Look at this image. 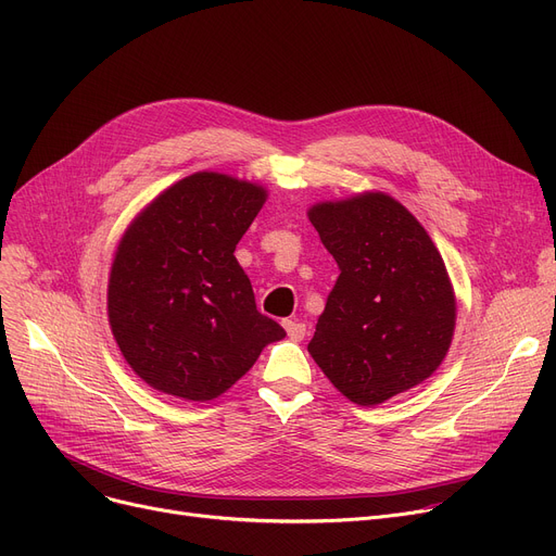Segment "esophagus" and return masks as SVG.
<instances>
[{
    "label": "esophagus",
    "mask_w": 556,
    "mask_h": 556,
    "mask_svg": "<svg viewBox=\"0 0 556 556\" xmlns=\"http://www.w3.org/2000/svg\"><path fill=\"white\" fill-rule=\"evenodd\" d=\"M283 329H286L288 338L293 340V342H302V340H304V336H306V325L298 323V319H286V323H283Z\"/></svg>",
    "instance_id": "34e87169"
}]
</instances>
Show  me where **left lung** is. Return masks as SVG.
Listing matches in <instances>:
<instances>
[{"label": "left lung", "instance_id": "8db88e82", "mask_svg": "<svg viewBox=\"0 0 556 556\" xmlns=\"http://www.w3.org/2000/svg\"><path fill=\"white\" fill-rule=\"evenodd\" d=\"M308 220L340 275L308 354L333 388L378 405L424 383L455 331V295L428 231L381 191L317 202Z\"/></svg>", "mask_w": 556, "mask_h": 556}]
</instances>
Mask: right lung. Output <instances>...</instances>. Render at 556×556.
Masks as SVG:
<instances>
[{
  "label": "right lung",
  "instance_id": "right-lung-1",
  "mask_svg": "<svg viewBox=\"0 0 556 556\" xmlns=\"http://www.w3.org/2000/svg\"><path fill=\"white\" fill-rule=\"evenodd\" d=\"M268 191L200 170L170 185L116 248L108 317L126 363L153 390L212 401L286 331L256 311L233 250Z\"/></svg>",
  "mask_w": 556,
  "mask_h": 556
}]
</instances>
